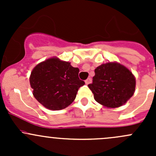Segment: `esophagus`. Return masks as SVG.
Here are the masks:
<instances>
[{
  "label": "esophagus",
  "instance_id": "1",
  "mask_svg": "<svg viewBox=\"0 0 156 156\" xmlns=\"http://www.w3.org/2000/svg\"><path fill=\"white\" fill-rule=\"evenodd\" d=\"M91 81H92V79H91L90 78H88L87 80H86L85 81V83H86V84H89L90 83H91Z\"/></svg>",
  "mask_w": 156,
  "mask_h": 156
}]
</instances>
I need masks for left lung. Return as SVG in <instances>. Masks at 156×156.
<instances>
[{
	"instance_id": "obj_1",
	"label": "left lung",
	"mask_w": 156,
	"mask_h": 156,
	"mask_svg": "<svg viewBox=\"0 0 156 156\" xmlns=\"http://www.w3.org/2000/svg\"><path fill=\"white\" fill-rule=\"evenodd\" d=\"M92 84L88 87L94 100L105 107L122 106L133 95L136 79L132 72L116 62L102 64L95 69Z\"/></svg>"
}]
</instances>
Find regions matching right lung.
Instances as JSON below:
<instances>
[{
	"instance_id": "add662e5",
	"label": "right lung",
	"mask_w": 156,
	"mask_h": 156,
	"mask_svg": "<svg viewBox=\"0 0 156 156\" xmlns=\"http://www.w3.org/2000/svg\"><path fill=\"white\" fill-rule=\"evenodd\" d=\"M78 72L79 69L56 57L40 62L30 75L33 95L48 109L66 108L75 100L79 87L84 84L78 78Z\"/></svg>"
}]
</instances>
